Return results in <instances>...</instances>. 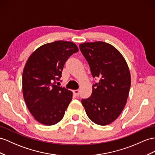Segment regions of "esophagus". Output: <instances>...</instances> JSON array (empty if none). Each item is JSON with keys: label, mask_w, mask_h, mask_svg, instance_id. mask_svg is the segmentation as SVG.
Here are the masks:
<instances>
[{"label": "esophagus", "mask_w": 155, "mask_h": 155, "mask_svg": "<svg viewBox=\"0 0 155 155\" xmlns=\"http://www.w3.org/2000/svg\"><path fill=\"white\" fill-rule=\"evenodd\" d=\"M73 94L75 96H78L80 91H79V90H74L73 91Z\"/></svg>", "instance_id": "esophagus-1"}]
</instances>
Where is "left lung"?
<instances>
[{"mask_svg": "<svg viewBox=\"0 0 155 155\" xmlns=\"http://www.w3.org/2000/svg\"><path fill=\"white\" fill-rule=\"evenodd\" d=\"M88 61L92 77L100 80L92 93L81 102L87 116L96 124L105 126L119 117L128 97L131 76L124 58L116 48L101 41L79 45Z\"/></svg>", "mask_w": 155, "mask_h": 155, "instance_id": "8db88e82", "label": "left lung"}]
</instances>
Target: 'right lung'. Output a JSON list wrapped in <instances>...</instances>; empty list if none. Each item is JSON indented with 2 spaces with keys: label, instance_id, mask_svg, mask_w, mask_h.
Here are the masks:
<instances>
[{
  "label": "right lung",
  "instance_id": "obj_1",
  "mask_svg": "<svg viewBox=\"0 0 155 155\" xmlns=\"http://www.w3.org/2000/svg\"><path fill=\"white\" fill-rule=\"evenodd\" d=\"M78 51L72 42L47 43L35 50L25 63L22 75L23 98L34 118L44 125L60 121L72 100L71 91L55 84L67 59Z\"/></svg>",
  "mask_w": 155,
  "mask_h": 155
}]
</instances>
